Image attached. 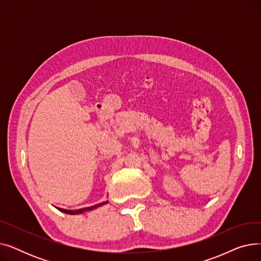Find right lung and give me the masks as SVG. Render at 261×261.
Segmentation results:
<instances>
[{"instance_id":"right-lung-1","label":"right lung","mask_w":261,"mask_h":261,"mask_svg":"<svg viewBox=\"0 0 261 261\" xmlns=\"http://www.w3.org/2000/svg\"><path fill=\"white\" fill-rule=\"evenodd\" d=\"M108 203V201H106V202H102V203H99V204H96V205H94V206H90V207H86V208H82V210H74V211H68V210H63V208H58L60 212H63V213H65V214H70V215H76V214H82L84 212H87V211H92V210H94V208H96V207H98V206H101V205H103V204H107Z\"/></svg>"}]
</instances>
